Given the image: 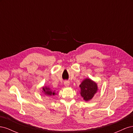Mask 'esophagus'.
I'll return each instance as SVG.
<instances>
[{
    "instance_id": "esophagus-1",
    "label": "esophagus",
    "mask_w": 133,
    "mask_h": 133,
    "mask_svg": "<svg viewBox=\"0 0 133 133\" xmlns=\"http://www.w3.org/2000/svg\"><path fill=\"white\" fill-rule=\"evenodd\" d=\"M70 84V83L69 81H65L64 82V85H65V87H68L69 85Z\"/></svg>"
}]
</instances>
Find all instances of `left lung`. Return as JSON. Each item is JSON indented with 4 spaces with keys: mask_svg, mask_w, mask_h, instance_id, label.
<instances>
[{
    "mask_svg": "<svg viewBox=\"0 0 133 133\" xmlns=\"http://www.w3.org/2000/svg\"><path fill=\"white\" fill-rule=\"evenodd\" d=\"M80 95L86 102L91 100L98 90L97 84L90 79H84L80 85Z\"/></svg>",
    "mask_w": 133,
    "mask_h": 133,
    "instance_id": "8db88e82",
    "label": "left lung"
}]
</instances>
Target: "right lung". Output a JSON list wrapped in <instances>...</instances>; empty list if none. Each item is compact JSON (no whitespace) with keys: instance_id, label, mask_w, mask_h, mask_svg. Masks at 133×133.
Here are the masks:
<instances>
[{"instance_id":"right-lung-1","label":"right lung","mask_w":133,"mask_h":133,"mask_svg":"<svg viewBox=\"0 0 133 133\" xmlns=\"http://www.w3.org/2000/svg\"><path fill=\"white\" fill-rule=\"evenodd\" d=\"M43 93L46 95H48V96H51V95H54L55 94V93L54 92V91H52L49 87H43Z\"/></svg>"}]
</instances>
